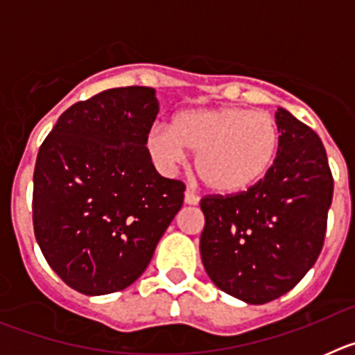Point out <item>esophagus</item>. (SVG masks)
Masks as SVG:
<instances>
[{"instance_id": "1", "label": "esophagus", "mask_w": 355, "mask_h": 355, "mask_svg": "<svg viewBox=\"0 0 355 355\" xmlns=\"http://www.w3.org/2000/svg\"><path fill=\"white\" fill-rule=\"evenodd\" d=\"M184 202H187V205H197V202H199V196H197V193H193L192 190H187V192H184Z\"/></svg>"}]
</instances>
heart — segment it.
Instances as JSON below:
<instances>
[{"mask_svg": "<svg viewBox=\"0 0 355 355\" xmlns=\"http://www.w3.org/2000/svg\"><path fill=\"white\" fill-rule=\"evenodd\" d=\"M281 135L266 112L241 106L183 110L172 126H155L146 140L150 158L162 168L196 155V174L216 193H238L261 181L272 168Z\"/></svg>", "mask_w": 355, "mask_h": 355, "instance_id": "b5f03b06", "label": "heart"}]
</instances>
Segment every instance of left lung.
Returning <instances> with one entry per match:
<instances>
[{
  "label": "left lung",
  "mask_w": 355,
  "mask_h": 355,
  "mask_svg": "<svg viewBox=\"0 0 355 355\" xmlns=\"http://www.w3.org/2000/svg\"><path fill=\"white\" fill-rule=\"evenodd\" d=\"M281 142L261 181L245 192L205 196L200 258L209 279L247 304L290 291L318 259L332 202V172L318 135L284 108Z\"/></svg>",
  "instance_id": "8db88e82"
}]
</instances>
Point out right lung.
Wrapping results in <instances>:
<instances>
[{"instance_id":"1","label":"right lung","mask_w":355,"mask_h":355,"mask_svg":"<svg viewBox=\"0 0 355 355\" xmlns=\"http://www.w3.org/2000/svg\"><path fill=\"white\" fill-rule=\"evenodd\" d=\"M158 99L121 87L74 103L37 155L33 231L56 275L83 295L133 284L183 206L184 183L156 172L146 147Z\"/></svg>"}]
</instances>
